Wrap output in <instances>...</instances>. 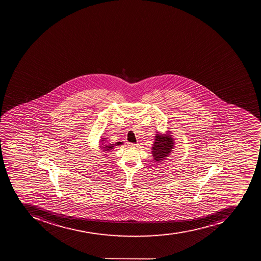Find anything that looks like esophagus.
I'll return each mask as SVG.
<instances>
[{
  "label": "esophagus",
  "instance_id": "obj_1",
  "mask_svg": "<svg viewBox=\"0 0 261 261\" xmlns=\"http://www.w3.org/2000/svg\"><path fill=\"white\" fill-rule=\"evenodd\" d=\"M129 147H130V148H137L138 144H132V143H130V144H129Z\"/></svg>",
  "mask_w": 261,
  "mask_h": 261
}]
</instances>
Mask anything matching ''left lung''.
Segmentation results:
<instances>
[{
	"instance_id": "left-lung-1",
	"label": "left lung",
	"mask_w": 261,
	"mask_h": 261,
	"mask_svg": "<svg viewBox=\"0 0 261 261\" xmlns=\"http://www.w3.org/2000/svg\"><path fill=\"white\" fill-rule=\"evenodd\" d=\"M155 142L152 147V154L154 160L161 162L170 155L174 147V140L170 136H163L156 134Z\"/></svg>"
}]
</instances>
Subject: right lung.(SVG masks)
<instances>
[{"instance_id":"add662e5","label":"right lung","mask_w":261,"mask_h":261,"mask_svg":"<svg viewBox=\"0 0 261 261\" xmlns=\"http://www.w3.org/2000/svg\"><path fill=\"white\" fill-rule=\"evenodd\" d=\"M102 141H103V140H102ZM121 144H122L121 142H117V143H116L115 144H105V145H103V147H101V148H103V152H110L112 149H113L114 146L121 145ZM105 155H106V154H105Z\"/></svg>"}]
</instances>
